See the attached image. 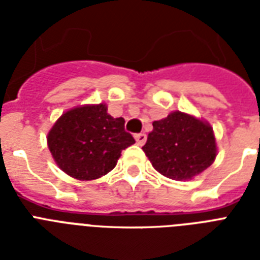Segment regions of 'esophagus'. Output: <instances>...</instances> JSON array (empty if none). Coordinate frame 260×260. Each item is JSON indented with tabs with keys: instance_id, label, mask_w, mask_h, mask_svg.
Returning a JSON list of instances; mask_svg holds the SVG:
<instances>
[{
	"instance_id": "34e87169",
	"label": "esophagus",
	"mask_w": 260,
	"mask_h": 260,
	"mask_svg": "<svg viewBox=\"0 0 260 260\" xmlns=\"http://www.w3.org/2000/svg\"><path fill=\"white\" fill-rule=\"evenodd\" d=\"M135 140H136V143H138L139 146H143L147 140V135L144 134V132H143V134L135 135Z\"/></svg>"
}]
</instances>
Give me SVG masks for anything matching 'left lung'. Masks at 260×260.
<instances>
[{"label":"left lung","instance_id":"obj_1","mask_svg":"<svg viewBox=\"0 0 260 260\" xmlns=\"http://www.w3.org/2000/svg\"><path fill=\"white\" fill-rule=\"evenodd\" d=\"M152 126L143 151L165 177L189 181L214 162L217 144L213 128L205 120L174 110Z\"/></svg>","mask_w":260,"mask_h":260}]
</instances>
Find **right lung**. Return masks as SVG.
<instances>
[{
    "instance_id": "obj_1",
    "label": "right lung",
    "mask_w": 260,
    "mask_h": 260,
    "mask_svg": "<svg viewBox=\"0 0 260 260\" xmlns=\"http://www.w3.org/2000/svg\"><path fill=\"white\" fill-rule=\"evenodd\" d=\"M124 118H113L106 104L81 105L55 121L47 144L59 169L79 181H93L112 171L121 151L135 143L124 129Z\"/></svg>"
}]
</instances>
